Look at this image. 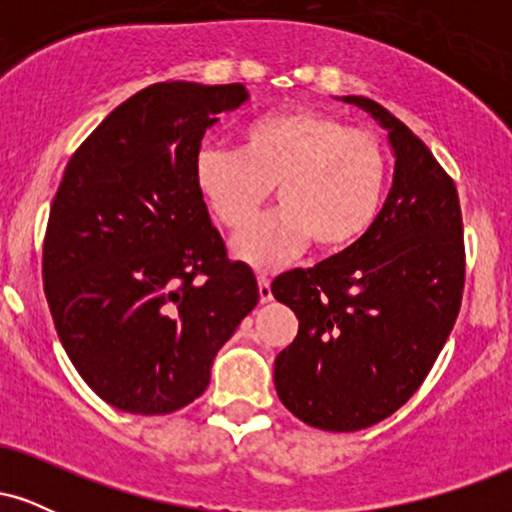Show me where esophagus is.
<instances>
[{"label":"esophagus","mask_w":512,"mask_h":512,"mask_svg":"<svg viewBox=\"0 0 512 512\" xmlns=\"http://www.w3.org/2000/svg\"><path fill=\"white\" fill-rule=\"evenodd\" d=\"M257 289H260V301L262 303H269L272 301V284H269V279L267 276H260V279H257Z\"/></svg>","instance_id":"1"}]
</instances>
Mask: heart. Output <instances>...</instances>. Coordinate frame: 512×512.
Wrapping results in <instances>:
<instances>
[{"mask_svg":"<svg viewBox=\"0 0 512 512\" xmlns=\"http://www.w3.org/2000/svg\"><path fill=\"white\" fill-rule=\"evenodd\" d=\"M199 195L221 226L243 233L272 186L282 209L233 245L238 260L269 269L301 252L351 248L383 211L390 161L375 134L320 110H281L250 122L240 151L202 149Z\"/></svg>","mask_w":512,"mask_h":512,"instance_id":"heart-1","label":"heart"}]
</instances>
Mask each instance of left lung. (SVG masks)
<instances>
[{
  "label": "left lung",
  "instance_id": "8db88e82",
  "mask_svg": "<svg viewBox=\"0 0 512 512\" xmlns=\"http://www.w3.org/2000/svg\"><path fill=\"white\" fill-rule=\"evenodd\" d=\"M387 129L395 180L373 228L310 269L276 276L272 293L298 317L274 363L284 407L322 431H361L407 404L450 337L464 291L455 182L390 110L346 96Z\"/></svg>",
  "mask_w": 512,
  "mask_h": 512
}]
</instances>
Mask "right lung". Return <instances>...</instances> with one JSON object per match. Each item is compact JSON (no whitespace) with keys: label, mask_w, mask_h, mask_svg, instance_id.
<instances>
[{"label":"right lung","mask_w":512,"mask_h":512,"mask_svg":"<svg viewBox=\"0 0 512 512\" xmlns=\"http://www.w3.org/2000/svg\"><path fill=\"white\" fill-rule=\"evenodd\" d=\"M245 98L243 84L142 88L74 151L52 199L43 289L57 337L86 385L129 414L195 402L260 301L195 180L214 115Z\"/></svg>","instance_id":"right-lung-1"}]
</instances>
